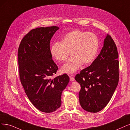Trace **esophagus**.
<instances>
[{"label":"esophagus","instance_id":"1","mask_svg":"<svg viewBox=\"0 0 130 130\" xmlns=\"http://www.w3.org/2000/svg\"><path fill=\"white\" fill-rule=\"evenodd\" d=\"M73 75H69V77H70V81H73L74 80V78L73 77Z\"/></svg>","mask_w":130,"mask_h":130}]
</instances>
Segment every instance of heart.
I'll return each instance as SVG.
<instances>
[{
	"instance_id": "heart-1",
	"label": "heart",
	"mask_w": 130,
	"mask_h": 130,
	"mask_svg": "<svg viewBox=\"0 0 130 130\" xmlns=\"http://www.w3.org/2000/svg\"><path fill=\"white\" fill-rule=\"evenodd\" d=\"M99 46V40L95 34L76 29L64 35L61 42L53 43L50 54L53 59L60 62L67 59L70 52L71 57L61 67V71L62 73L72 74L82 64L86 66L93 62Z\"/></svg>"
}]
</instances>
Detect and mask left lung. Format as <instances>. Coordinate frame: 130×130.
I'll return each mask as SVG.
<instances>
[{
	"mask_svg": "<svg viewBox=\"0 0 130 130\" xmlns=\"http://www.w3.org/2000/svg\"><path fill=\"white\" fill-rule=\"evenodd\" d=\"M100 54L75 80L81 86L80 104L86 111L96 113L106 107L118 84L119 61L116 44L109 34Z\"/></svg>",
	"mask_w": 130,
	"mask_h": 130,
	"instance_id": "left-lung-1",
	"label": "left lung"
}]
</instances>
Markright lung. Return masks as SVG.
I'll list each match as a JSON object with an SVG mask.
<instances>
[{"label":"right lung","mask_w":130,"mask_h":130,"mask_svg":"<svg viewBox=\"0 0 130 130\" xmlns=\"http://www.w3.org/2000/svg\"><path fill=\"white\" fill-rule=\"evenodd\" d=\"M59 29L57 26L34 29L23 37L18 49L21 84L32 104L46 113L60 107L62 92L70 81L66 74L51 79L58 68L52 59L50 42Z\"/></svg>","instance_id":"add662e5"}]
</instances>
